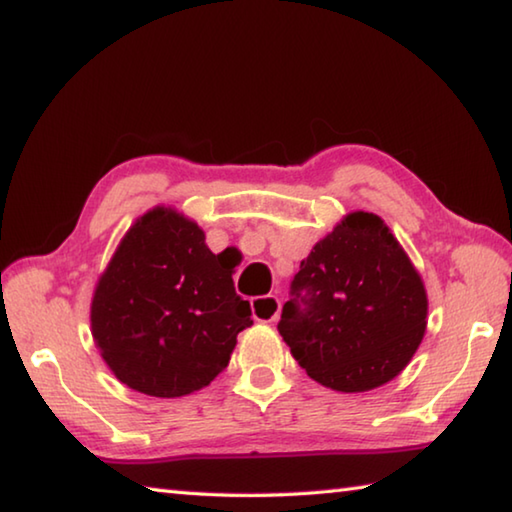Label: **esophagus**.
<instances>
[{"instance_id":"1","label":"esophagus","mask_w":512,"mask_h":512,"mask_svg":"<svg viewBox=\"0 0 512 512\" xmlns=\"http://www.w3.org/2000/svg\"><path fill=\"white\" fill-rule=\"evenodd\" d=\"M250 307H253V318L259 320V323H273V320L280 316L282 302L275 296H259L253 298Z\"/></svg>"}]
</instances>
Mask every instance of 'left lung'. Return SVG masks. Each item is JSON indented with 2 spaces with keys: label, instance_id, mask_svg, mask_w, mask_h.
Masks as SVG:
<instances>
[{
  "label": "left lung",
  "instance_id": "obj_1",
  "mask_svg": "<svg viewBox=\"0 0 512 512\" xmlns=\"http://www.w3.org/2000/svg\"><path fill=\"white\" fill-rule=\"evenodd\" d=\"M277 329L311 379L363 393L400 375L418 350L427 291L388 225L352 212L300 262Z\"/></svg>",
  "mask_w": 512,
  "mask_h": 512
}]
</instances>
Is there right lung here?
I'll list each match as a JSON object with an SVG mask.
<instances>
[{
    "label": "right lung",
    "instance_id": "1",
    "mask_svg": "<svg viewBox=\"0 0 512 512\" xmlns=\"http://www.w3.org/2000/svg\"><path fill=\"white\" fill-rule=\"evenodd\" d=\"M225 253L171 207L133 223L94 289L92 336L115 377L137 393L183 397L228 366L253 325Z\"/></svg>",
    "mask_w": 512,
    "mask_h": 512
}]
</instances>
